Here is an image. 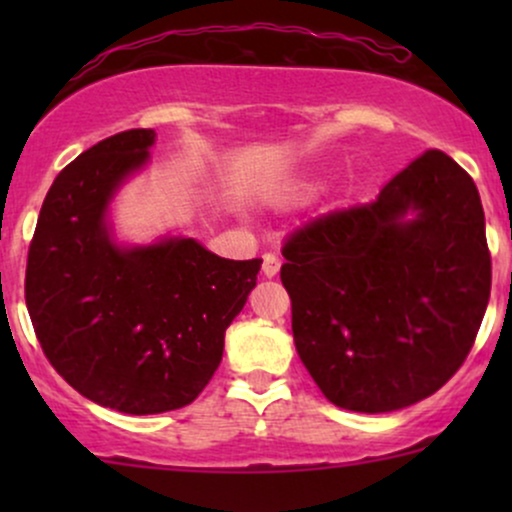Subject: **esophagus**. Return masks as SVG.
<instances>
[{
	"mask_svg": "<svg viewBox=\"0 0 512 512\" xmlns=\"http://www.w3.org/2000/svg\"><path fill=\"white\" fill-rule=\"evenodd\" d=\"M279 269H281L279 257L272 255V252H267V255L262 257V272H264V276H267V279H272V276L279 274Z\"/></svg>",
	"mask_w": 512,
	"mask_h": 512,
	"instance_id": "esophagus-1",
	"label": "esophagus"
}]
</instances>
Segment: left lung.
Returning <instances> with one entry per match:
<instances>
[{
  "instance_id": "obj_1",
  "label": "left lung",
  "mask_w": 512,
  "mask_h": 512,
  "mask_svg": "<svg viewBox=\"0 0 512 512\" xmlns=\"http://www.w3.org/2000/svg\"><path fill=\"white\" fill-rule=\"evenodd\" d=\"M281 255L303 366L332 404L361 414L404 409L440 390L489 305L479 190L436 149L375 202L305 223Z\"/></svg>"
}]
</instances>
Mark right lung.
Masks as SVG:
<instances>
[{
  "instance_id": "obj_1",
  "label": "right lung",
  "mask_w": 512,
  "mask_h": 512,
  "mask_svg": "<svg viewBox=\"0 0 512 512\" xmlns=\"http://www.w3.org/2000/svg\"><path fill=\"white\" fill-rule=\"evenodd\" d=\"M154 129H127L52 182L26 264V305L52 368L122 414L195 402L262 260H226L195 238L117 245L108 207L149 161Z\"/></svg>"
}]
</instances>
